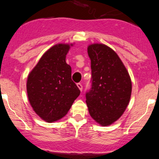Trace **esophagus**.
<instances>
[{
  "label": "esophagus",
  "instance_id": "1",
  "mask_svg": "<svg viewBox=\"0 0 159 159\" xmlns=\"http://www.w3.org/2000/svg\"><path fill=\"white\" fill-rule=\"evenodd\" d=\"M77 86H78V88H79V90H81V91H82V90H83V86H82L81 84V83H78L77 84Z\"/></svg>",
  "mask_w": 159,
  "mask_h": 159
}]
</instances>
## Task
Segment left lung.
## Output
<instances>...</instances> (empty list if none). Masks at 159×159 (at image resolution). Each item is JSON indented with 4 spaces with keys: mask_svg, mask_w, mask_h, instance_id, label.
I'll return each mask as SVG.
<instances>
[{
    "mask_svg": "<svg viewBox=\"0 0 159 159\" xmlns=\"http://www.w3.org/2000/svg\"><path fill=\"white\" fill-rule=\"evenodd\" d=\"M87 52L92 77L86 103L93 119L106 126L125 111L132 94V81L123 62L107 45H90Z\"/></svg>",
    "mask_w": 159,
    "mask_h": 159,
    "instance_id": "left-lung-1",
    "label": "left lung"
}]
</instances>
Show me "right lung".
<instances>
[{"mask_svg":"<svg viewBox=\"0 0 159 159\" xmlns=\"http://www.w3.org/2000/svg\"><path fill=\"white\" fill-rule=\"evenodd\" d=\"M69 48L66 44L52 47L27 78L29 102L36 114L49 123L64 116L81 93L72 80L71 66L66 63Z\"/></svg>","mask_w":159,"mask_h":159,"instance_id":"obj_1","label":"right lung"}]
</instances>
